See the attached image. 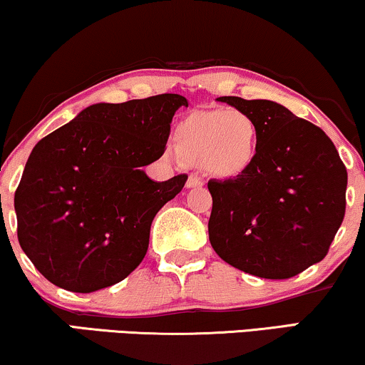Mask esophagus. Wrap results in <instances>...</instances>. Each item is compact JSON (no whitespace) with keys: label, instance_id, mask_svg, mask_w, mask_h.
<instances>
[{"label":"esophagus","instance_id":"obj_1","mask_svg":"<svg viewBox=\"0 0 365 365\" xmlns=\"http://www.w3.org/2000/svg\"><path fill=\"white\" fill-rule=\"evenodd\" d=\"M202 185H204V178H202L200 175L192 173L190 177H188L187 188H195V187H202Z\"/></svg>","mask_w":365,"mask_h":365}]
</instances>
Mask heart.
<instances>
[{"label":"heart","mask_w":365,"mask_h":365,"mask_svg":"<svg viewBox=\"0 0 365 365\" xmlns=\"http://www.w3.org/2000/svg\"><path fill=\"white\" fill-rule=\"evenodd\" d=\"M175 143L187 160H202L210 173L231 177L253 161L258 127L247 112L238 108L197 110L177 125Z\"/></svg>","instance_id":"b5f03b06"}]
</instances>
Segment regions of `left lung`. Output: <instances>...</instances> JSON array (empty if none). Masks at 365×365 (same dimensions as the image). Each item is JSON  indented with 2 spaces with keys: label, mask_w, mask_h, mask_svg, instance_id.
<instances>
[{
  "label": "left lung",
  "mask_w": 365,
  "mask_h": 365,
  "mask_svg": "<svg viewBox=\"0 0 365 365\" xmlns=\"http://www.w3.org/2000/svg\"><path fill=\"white\" fill-rule=\"evenodd\" d=\"M257 122L253 161L209 180V240L226 263L262 279H291L327 257L345 216L346 168L331 139L270 100L221 96Z\"/></svg>",
  "instance_id": "8db88e82"
}]
</instances>
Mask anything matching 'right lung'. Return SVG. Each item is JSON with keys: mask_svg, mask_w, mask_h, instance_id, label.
<instances>
[{"mask_svg": "<svg viewBox=\"0 0 365 365\" xmlns=\"http://www.w3.org/2000/svg\"><path fill=\"white\" fill-rule=\"evenodd\" d=\"M182 95L96 103L38 140L15 192L16 235L57 287L93 292L143 262L151 222L187 175L153 182L140 166L163 156Z\"/></svg>", "mask_w": 365, "mask_h": 365, "instance_id": "right-lung-1", "label": "right lung"}]
</instances>
